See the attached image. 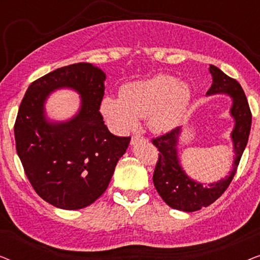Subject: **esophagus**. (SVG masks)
<instances>
[{"mask_svg":"<svg viewBox=\"0 0 260 260\" xmlns=\"http://www.w3.org/2000/svg\"><path fill=\"white\" fill-rule=\"evenodd\" d=\"M138 141H145V137L141 136V135H138V134L133 135V137H131V144L137 143Z\"/></svg>","mask_w":260,"mask_h":260,"instance_id":"esophagus-1","label":"esophagus"}]
</instances>
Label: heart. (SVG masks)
Listing matches in <instances>:
<instances>
[{
  "label": "heart",
  "instance_id": "heart-1",
  "mask_svg": "<svg viewBox=\"0 0 260 260\" xmlns=\"http://www.w3.org/2000/svg\"><path fill=\"white\" fill-rule=\"evenodd\" d=\"M190 101V90L175 77L158 74L150 79L133 81L119 88V98H103L101 111L113 129L125 133L148 117L154 131L163 133L181 122Z\"/></svg>",
  "mask_w": 260,
  "mask_h": 260
}]
</instances>
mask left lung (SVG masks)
I'll return each mask as SVG.
<instances>
[{"instance_id": "left-lung-1", "label": "left lung", "mask_w": 260, "mask_h": 260, "mask_svg": "<svg viewBox=\"0 0 260 260\" xmlns=\"http://www.w3.org/2000/svg\"><path fill=\"white\" fill-rule=\"evenodd\" d=\"M209 72L212 74L213 83L207 94L226 93L233 99L231 115L236 120V126L232 131L236 159L230 176L208 186L189 179L181 168L177 157L176 145L180 127H175L151 140L158 150V158L152 175L154 186L167 205L183 212H195L202 207H207L225 193L236 175L250 136L252 113L243 87L236 79L229 77L214 65H209Z\"/></svg>"}]
</instances>
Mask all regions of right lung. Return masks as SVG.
<instances>
[{"mask_svg":"<svg viewBox=\"0 0 260 260\" xmlns=\"http://www.w3.org/2000/svg\"><path fill=\"white\" fill-rule=\"evenodd\" d=\"M105 74L87 62L73 63L33 81L21 102L14 125L17 155L37 194L62 209H80L108 188L130 137L110 133L99 109ZM71 87L82 95L78 115L49 123L43 104L52 90Z\"/></svg>","mask_w":260,"mask_h":260,"instance_id":"1","label":"right lung"}]
</instances>
